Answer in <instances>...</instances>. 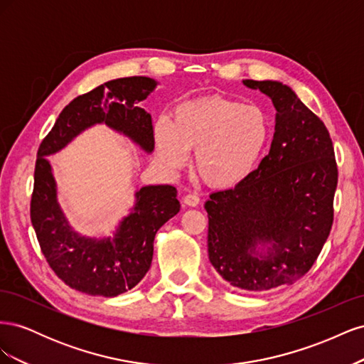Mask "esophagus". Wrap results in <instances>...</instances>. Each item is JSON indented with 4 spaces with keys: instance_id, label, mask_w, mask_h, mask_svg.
<instances>
[{
    "instance_id": "1",
    "label": "esophagus",
    "mask_w": 364,
    "mask_h": 364,
    "mask_svg": "<svg viewBox=\"0 0 364 364\" xmlns=\"http://www.w3.org/2000/svg\"><path fill=\"white\" fill-rule=\"evenodd\" d=\"M183 203L186 206H197L200 203V197L194 194V193H188L185 197H183Z\"/></svg>"
}]
</instances>
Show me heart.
<instances>
[{
	"label": "heart",
	"instance_id": "b5f03b06",
	"mask_svg": "<svg viewBox=\"0 0 364 364\" xmlns=\"http://www.w3.org/2000/svg\"><path fill=\"white\" fill-rule=\"evenodd\" d=\"M272 134L267 114L222 95L179 105L173 123L159 118L155 124L158 158L165 168L178 171L194 153L196 171L214 186H232L257 167Z\"/></svg>",
	"mask_w": 364,
	"mask_h": 364
}]
</instances>
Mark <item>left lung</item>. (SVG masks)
<instances>
[{"label":"left lung","instance_id":"8db88e82","mask_svg":"<svg viewBox=\"0 0 364 364\" xmlns=\"http://www.w3.org/2000/svg\"><path fill=\"white\" fill-rule=\"evenodd\" d=\"M243 83L277 109L273 141L245 181L209 196L208 255L232 287L262 291L311 269L333 226L338 173L328 129L290 86Z\"/></svg>","mask_w":364,"mask_h":364}]
</instances>
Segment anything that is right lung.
Here are the masks:
<instances>
[{
	"label": "right lung",
	"mask_w": 364,
	"mask_h": 364,
	"mask_svg": "<svg viewBox=\"0 0 364 364\" xmlns=\"http://www.w3.org/2000/svg\"><path fill=\"white\" fill-rule=\"evenodd\" d=\"M156 85L150 77H124L79 95L65 106L39 146L30 203L31 225L53 272L77 291L115 297L134 289L150 269L158 229L179 213L181 203L171 185L142 186L114 237L80 235L60 209L47 156L95 124L109 126L151 153L155 149L151 117L138 103L146 100Z\"/></svg>",
	"instance_id": "add662e5"
}]
</instances>
